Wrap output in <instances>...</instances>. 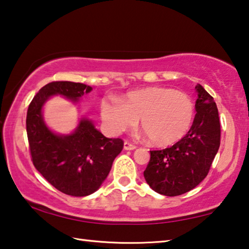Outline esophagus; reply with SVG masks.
<instances>
[{
    "label": "esophagus",
    "mask_w": 249,
    "mask_h": 249,
    "mask_svg": "<svg viewBox=\"0 0 249 249\" xmlns=\"http://www.w3.org/2000/svg\"><path fill=\"white\" fill-rule=\"evenodd\" d=\"M124 150H134V149L137 148V145L131 143V142H130V141H124Z\"/></svg>",
    "instance_id": "obj_1"
}]
</instances>
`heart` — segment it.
<instances>
[{"mask_svg": "<svg viewBox=\"0 0 249 249\" xmlns=\"http://www.w3.org/2000/svg\"><path fill=\"white\" fill-rule=\"evenodd\" d=\"M101 119L110 132L131 129L140 119L141 129L156 145H170L189 132L195 116L193 100L185 92L165 87H151L129 92L119 103L105 99Z\"/></svg>", "mask_w": 249, "mask_h": 249, "instance_id": "b5f03b06", "label": "heart"}]
</instances>
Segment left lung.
Returning <instances> with one entry per match:
<instances>
[{
  "label": "left lung",
  "instance_id": "1",
  "mask_svg": "<svg viewBox=\"0 0 249 249\" xmlns=\"http://www.w3.org/2000/svg\"><path fill=\"white\" fill-rule=\"evenodd\" d=\"M195 89L196 115L192 127L170 148L150 151V161L143 172L152 190L165 196L184 194L204 180L221 144L216 104L201 85Z\"/></svg>",
  "mask_w": 249,
  "mask_h": 249
}]
</instances>
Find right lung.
<instances>
[{
    "instance_id": "right-lung-1",
    "label": "right lung",
    "mask_w": 249,
    "mask_h": 249,
    "mask_svg": "<svg viewBox=\"0 0 249 249\" xmlns=\"http://www.w3.org/2000/svg\"><path fill=\"white\" fill-rule=\"evenodd\" d=\"M89 91L91 87L80 83L52 81L39 89L27 109L33 164L53 186L71 196H86L99 189L124 149V141L106 138L88 119H81L74 133L57 136L45 124L42 107L53 95L76 101Z\"/></svg>"
}]
</instances>
